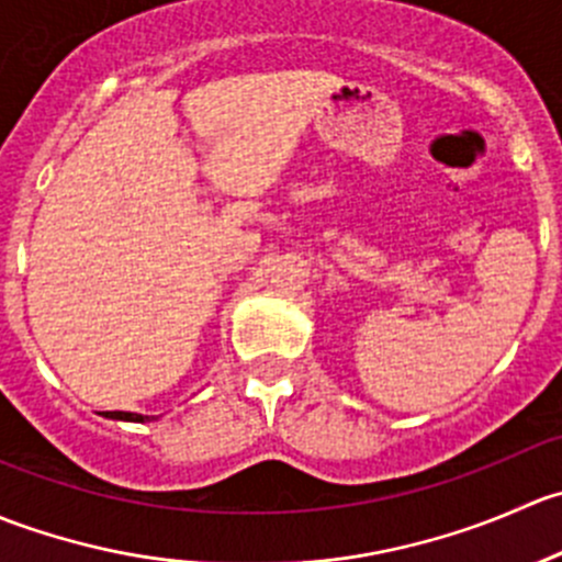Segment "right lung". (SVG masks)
I'll return each instance as SVG.
<instances>
[{
	"mask_svg": "<svg viewBox=\"0 0 562 562\" xmlns=\"http://www.w3.org/2000/svg\"><path fill=\"white\" fill-rule=\"evenodd\" d=\"M108 418H122V422H146V416H138V413H122V411H113L105 413Z\"/></svg>",
	"mask_w": 562,
	"mask_h": 562,
	"instance_id": "add662e5",
	"label": "right lung"
}]
</instances>
